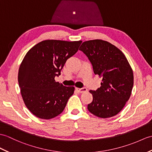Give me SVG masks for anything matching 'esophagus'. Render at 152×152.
Returning a JSON list of instances; mask_svg holds the SVG:
<instances>
[{
    "mask_svg": "<svg viewBox=\"0 0 152 152\" xmlns=\"http://www.w3.org/2000/svg\"><path fill=\"white\" fill-rule=\"evenodd\" d=\"M76 91H77L78 93H85L86 92V91H87V89L86 87H83V88H76Z\"/></svg>",
    "mask_w": 152,
    "mask_h": 152,
    "instance_id": "34e87169",
    "label": "esophagus"
}]
</instances>
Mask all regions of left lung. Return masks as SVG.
<instances>
[{
  "instance_id": "left-lung-1",
  "label": "left lung",
  "mask_w": 152,
  "mask_h": 152,
  "mask_svg": "<svg viewBox=\"0 0 152 152\" xmlns=\"http://www.w3.org/2000/svg\"><path fill=\"white\" fill-rule=\"evenodd\" d=\"M93 65L94 73L102 77L101 86L90 90L93 100L87 109L98 117L107 118L117 115L131 96L133 73L123 52L107 41H85L79 49Z\"/></svg>"
}]
</instances>
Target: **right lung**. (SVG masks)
I'll return each instance as SVG.
<instances>
[{
    "instance_id": "obj_1",
    "label": "right lung",
    "mask_w": 152,
    "mask_h": 152,
    "mask_svg": "<svg viewBox=\"0 0 152 152\" xmlns=\"http://www.w3.org/2000/svg\"><path fill=\"white\" fill-rule=\"evenodd\" d=\"M82 42L45 40L24 56L19 69V86L26 107L37 117L51 119L64 110L75 87L63 86L54 78Z\"/></svg>"
}]
</instances>
